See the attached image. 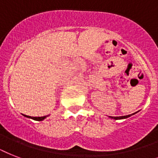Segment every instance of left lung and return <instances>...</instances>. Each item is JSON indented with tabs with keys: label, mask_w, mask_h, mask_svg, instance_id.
Wrapping results in <instances>:
<instances>
[{
	"label": "left lung",
	"mask_w": 158,
	"mask_h": 158,
	"mask_svg": "<svg viewBox=\"0 0 158 158\" xmlns=\"http://www.w3.org/2000/svg\"><path fill=\"white\" fill-rule=\"evenodd\" d=\"M132 115H135V113H134V114H131V115H124V116H109V117L111 118V119H114V120H121V119H126V118L130 117V116H131Z\"/></svg>",
	"instance_id": "obj_1"
}]
</instances>
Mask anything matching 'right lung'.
I'll list each match as a JSON object with an SVG mask.
<instances>
[{"label": "right lung", "instance_id": "right-lung-1", "mask_svg": "<svg viewBox=\"0 0 158 158\" xmlns=\"http://www.w3.org/2000/svg\"><path fill=\"white\" fill-rule=\"evenodd\" d=\"M24 116H26V117H28V118H31V119H33V120H43L44 119H45L48 115H45V116H41V117H33V116H28V115H23Z\"/></svg>", "mask_w": 158, "mask_h": 158}]
</instances>
